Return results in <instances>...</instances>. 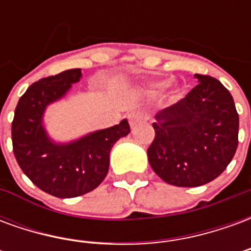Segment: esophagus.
<instances>
[{
    "label": "esophagus",
    "instance_id": "34e87169",
    "mask_svg": "<svg viewBox=\"0 0 251 251\" xmlns=\"http://www.w3.org/2000/svg\"><path fill=\"white\" fill-rule=\"evenodd\" d=\"M127 120H129V124H130V126H137L138 124H141L142 121L145 120V115H144V113H141V111H138V110H134V111H130L129 114H127Z\"/></svg>",
    "mask_w": 251,
    "mask_h": 251
}]
</instances>
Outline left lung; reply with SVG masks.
<instances>
[{"label":"left lung","mask_w":251,"mask_h":251,"mask_svg":"<svg viewBox=\"0 0 251 251\" xmlns=\"http://www.w3.org/2000/svg\"><path fill=\"white\" fill-rule=\"evenodd\" d=\"M185 98L156 114L148 160L157 176L176 187L207 184L227 168L238 147L239 117L231 94L218 79L194 75Z\"/></svg>","instance_id":"left-lung-1"}]
</instances>
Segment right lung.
I'll return each instance as SVG.
<instances>
[{
  "label": "right lung",
  "mask_w": 251,
  "mask_h": 251,
  "mask_svg": "<svg viewBox=\"0 0 251 251\" xmlns=\"http://www.w3.org/2000/svg\"><path fill=\"white\" fill-rule=\"evenodd\" d=\"M80 77V68H72L35 82L20 98L12 122L13 153L20 168L36 187L62 199L97 188L109 172L111 148L130 133L127 120H122L70 142H56L48 136L46 109Z\"/></svg>",
  "instance_id": "1"
}]
</instances>
